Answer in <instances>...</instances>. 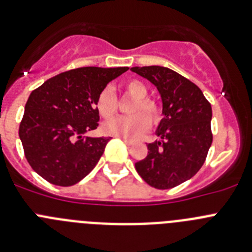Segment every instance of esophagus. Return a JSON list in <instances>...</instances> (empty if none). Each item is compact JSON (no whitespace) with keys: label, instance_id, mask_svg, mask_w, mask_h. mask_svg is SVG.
<instances>
[{"label":"esophagus","instance_id":"1","mask_svg":"<svg viewBox=\"0 0 252 252\" xmlns=\"http://www.w3.org/2000/svg\"><path fill=\"white\" fill-rule=\"evenodd\" d=\"M122 139H123L124 142H126V146H131V144H133V140H130V139H126V138H122Z\"/></svg>","mask_w":252,"mask_h":252}]
</instances>
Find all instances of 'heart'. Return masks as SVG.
<instances>
[{
	"label": "heart",
	"instance_id": "heart-1",
	"mask_svg": "<svg viewBox=\"0 0 252 252\" xmlns=\"http://www.w3.org/2000/svg\"><path fill=\"white\" fill-rule=\"evenodd\" d=\"M126 94L135 98L131 104L128 117H117L105 122L103 131L113 137L135 139L149 128L152 123H157L160 118V109L153 99L148 98V87L143 81L129 80L124 85ZM96 110L100 117L109 119L118 112V98L114 90L110 87H105L99 93L95 101ZM151 119L149 120V118Z\"/></svg>",
	"mask_w": 252,
	"mask_h": 252
}]
</instances>
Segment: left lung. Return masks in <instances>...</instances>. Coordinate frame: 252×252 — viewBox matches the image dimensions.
I'll use <instances>...</instances> for the list:
<instances>
[{"label": "left lung", "instance_id": "left-lung-1", "mask_svg": "<svg viewBox=\"0 0 252 252\" xmlns=\"http://www.w3.org/2000/svg\"><path fill=\"white\" fill-rule=\"evenodd\" d=\"M158 89L163 118L160 138L149 143L148 154L135 163L138 174L149 186L168 189L192 178L205 163L212 144L211 104L196 84L163 66L131 67Z\"/></svg>", "mask_w": 252, "mask_h": 252}]
</instances>
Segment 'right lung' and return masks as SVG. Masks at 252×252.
Wrapping results in <instances>:
<instances>
[{"instance_id":"right-lung-1","label":"right lung","mask_w":252,"mask_h":252,"mask_svg":"<svg viewBox=\"0 0 252 252\" xmlns=\"http://www.w3.org/2000/svg\"><path fill=\"white\" fill-rule=\"evenodd\" d=\"M128 67L87 66L61 72L33 90L19 135L33 171L56 186H72L93 171L108 138L84 137L98 128L95 101L101 89Z\"/></svg>"}]
</instances>
